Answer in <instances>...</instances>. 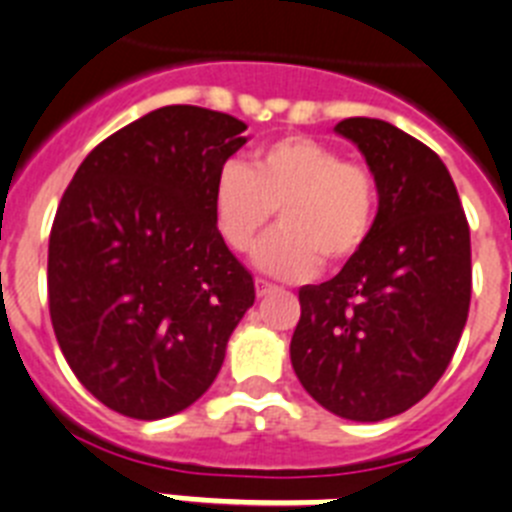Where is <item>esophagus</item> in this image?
Instances as JSON below:
<instances>
[{"label": "esophagus", "instance_id": "esophagus-1", "mask_svg": "<svg viewBox=\"0 0 512 512\" xmlns=\"http://www.w3.org/2000/svg\"><path fill=\"white\" fill-rule=\"evenodd\" d=\"M255 291H257V296H268L270 291H275V286L270 281H265V278H257Z\"/></svg>", "mask_w": 512, "mask_h": 512}]
</instances>
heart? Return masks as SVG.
<instances>
[{
  "mask_svg": "<svg viewBox=\"0 0 512 512\" xmlns=\"http://www.w3.org/2000/svg\"><path fill=\"white\" fill-rule=\"evenodd\" d=\"M275 208L281 226L257 244V268L278 278H304L319 260L340 265L368 242L379 190L368 170L309 136H286L252 154V164L226 162L213 185V213L231 250H250Z\"/></svg>",
  "mask_w": 512,
  "mask_h": 512,
  "instance_id": "b5f03b06",
  "label": "heart"
}]
</instances>
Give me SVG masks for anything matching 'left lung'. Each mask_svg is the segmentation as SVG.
Wrapping results in <instances>:
<instances>
[{
    "mask_svg": "<svg viewBox=\"0 0 512 512\" xmlns=\"http://www.w3.org/2000/svg\"><path fill=\"white\" fill-rule=\"evenodd\" d=\"M379 190L371 237L327 283L299 291L291 363L332 415L379 422L443 376L469 317V224L446 164L379 118L335 126Z\"/></svg>",
    "mask_w": 512,
    "mask_h": 512,
    "instance_id": "1",
    "label": "left lung"
}]
</instances>
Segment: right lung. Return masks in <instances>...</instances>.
Listing matches in <instances>:
<instances>
[{"label": "right lung", "instance_id": "add662e5", "mask_svg": "<svg viewBox=\"0 0 512 512\" xmlns=\"http://www.w3.org/2000/svg\"><path fill=\"white\" fill-rule=\"evenodd\" d=\"M237 118L167 105L87 154L48 239V306L74 376L105 407L162 420L201 399L255 281L216 226Z\"/></svg>", "mask_w": 512, "mask_h": 512}]
</instances>
